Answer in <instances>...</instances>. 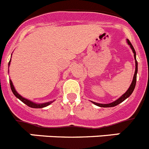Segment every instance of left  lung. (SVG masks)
<instances>
[{
	"mask_svg": "<svg viewBox=\"0 0 149 149\" xmlns=\"http://www.w3.org/2000/svg\"><path fill=\"white\" fill-rule=\"evenodd\" d=\"M127 44L130 45V47H131V49H132L133 53H134V60H135V63H136V65H136V67H135V72H134V77H133V81H132V83H131V86H130V87L128 88V89L126 91V93H125V94L122 95L120 98H118L117 100H116V101H113V102H112V103H110V104H99V103H96V102H93V101H92V102H93L94 104L97 105V106H98V107H115V106H116V105L122 103V101H125L126 98H128L129 96L131 95L132 94L133 92H134V88H135V86H136V74H137V70H138V67H137L138 64H137V61H136V51H135V50H134L132 44H131V42H130L128 39H127Z\"/></svg>",
	"mask_w": 149,
	"mask_h": 149,
	"instance_id": "1",
	"label": "left lung"
}]
</instances>
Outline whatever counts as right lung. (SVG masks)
I'll return each mask as SVG.
<instances>
[{
	"label": "right lung",
	"instance_id": "right-lung-1",
	"mask_svg": "<svg viewBox=\"0 0 149 149\" xmlns=\"http://www.w3.org/2000/svg\"><path fill=\"white\" fill-rule=\"evenodd\" d=\"M10 61H11V59H10V62H9V64H8L9 65H10ZM10 87H11L12 92L13 93V94L15 95V97H16V98H18V99L20 100V101H22L23 103L25 104L26 105H27L28 107H32V108H42V107H45L48 106V105L51 104L52 102H54V101H48V102H45V103H42V104L34 103V102H33V101L27 99V98H23L22 95H20L17 93L16 90L15 89V87H14V86H13V82H12L11 80H10Z\"/></svg>",
	"mask_w": 149,
	"mask_h": 149
}]
</instances>
